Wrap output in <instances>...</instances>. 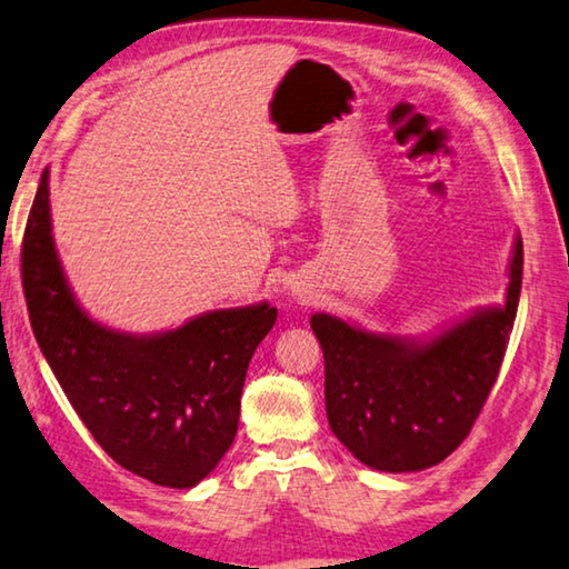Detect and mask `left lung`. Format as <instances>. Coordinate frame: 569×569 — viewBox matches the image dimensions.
I'll use <instances>...</instances> for the list:
<instances>
[{"mask_svg": "<svg viewBox=\"0 0 569 569\" xmlns=\"http://www.w3.org/2000/svg\"><path fill=\"white\" fill-rule=\"evenodd\" d=\"M525 248L517 236L503 306H483L428 339L369 331L313 313L331 432L387 473L430 468L471 432L499 377L517 319Z\"/></svg>", "mask_w": 569, "mask_h": 569, "instance_id": "left-lung-1", "label": "left lung"}]
</instances>
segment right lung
Listing matches in <instances>:
<instances>
[{"label": "right lung", "mask_w": 569, "mask_h": 569, "mask_svg": "<svg viewBox=\"0 0 569 569\" xmlns=\"http://www.w3.org/2000/svg\"><path fill=\"white\" fill-rule=\"evenodd\" d=\"M22 286L34 339L90 436L126 471L192 489L238 432L246 372L278 311H207L169 331L129 333L88 317L52 238L50 169L22 240Z\"/></svg>", "instance_id": "add662e5"}]
</instances>
